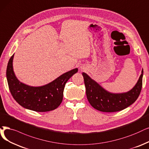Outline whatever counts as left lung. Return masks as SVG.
Segmentation results:
<instances>
[{"mask_svg": "<svg viewBox=\"0 0 149 149\" xmlns=\"http://www.w3.org/2000/svg\"><path fill=\"white\" fill-rule=\"evenodd\" d=\"M86 88L87 98L91 106L100 111H120L132 104L138 99L142 86L143 70L135 86L128 92L112 93L101 87L86 73H82Z\"/></svg>", "mask_w": 149, "mask_h": 149, "instance_id": "8db88e82", "label": "left lung"}]
</instances>
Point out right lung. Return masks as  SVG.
Listing matches in <instances>:
<instances>
[{
    "label": "right lung",
    "mask_w": 149,
    "mask_h": 149,
    "mask_svg": "<svg viewBox=\"0 0 149 149\" xmlns=\"http://www.w3.org/2000/svg\"><path fill=\"white\" fill-rule=\"evenodd\" d=\"M11 56L7 68L8 87L13 98L23 108L36 112L52 111L61 104L63 100L65 85L78 68L68 71L54 81L41 87H31L20 82L15 75Z\"/></svg>",
    "instance_id": "1"
}]
</instances>
